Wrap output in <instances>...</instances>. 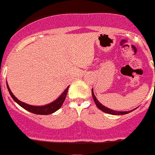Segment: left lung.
I'll list each match as a JSON object with an SVG mask.
<instances>
[{"mask_svg":"<svg viewBox=\"0 0 155 155\" xmlns=\"http://www.w3.org/2000/svg\"><path fill=\"white\" fill-rule=\"evenodd\" d=\"M91 93H92V97L93 98H94V102H95V105H97V107H98L100 110H102V112H104V113H109V114H112V115H118V116H120V115L127 114V113H130V112H132L133 111V110H130V111H125V112H124H124H121V111H115V110H113V109H109V108L105 107V106H104L102 104H101L99 102H98V100L97 99L95 95H94V91H93V88L91 89Z\"/></svg>","mask_w":155,"mask_h":155,"instance_id":"1","label":"left lung"}]
</instances>
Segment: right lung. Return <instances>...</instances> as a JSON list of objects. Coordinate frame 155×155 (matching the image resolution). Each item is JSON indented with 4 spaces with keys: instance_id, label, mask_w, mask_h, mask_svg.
I'll use <instances>...</instances> for the list:
<instances>
[{
    "instance_id": "add662e5",
    "label": "right lung",
    "mask_w": 155,
    "mask_h": 155,
    "mask_svg": "<svg viewBox=\"0 0 155 155\" xmlns=\"http://www.w3.org/2000/svg\"><path fill=\"white\" fill-rule=\"evenodd\" d=\"M7 87H8V90L10 93L11 96L13 98L15 102H17L21 107H22L23 109H25V110L28 111L30 113H32L34 114H38V115H48L53 113L54 112L58 110L62 106L63 103H64V100L66 98V95L68 94V88H69V86H68V87L64 90V92L61 94V96L59 97L57 99H56L54 102H51L50 104H47V105H42V106H36V105H28V104L25 103V102H21L20 100L18 99L15 95L13 94V93L11 91L10 87L8 86V83H7Z\"/></svg>"
}]
</instances>
